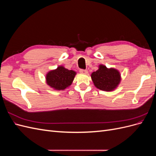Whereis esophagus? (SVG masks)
I'll list each match as a JSON object with an SVG mask.
<instances>
[{
    "mask_svg": "<svg viewBox=\"0 0 156 156\" xmlns=\"http://www.w3.org/2000/svg\"><path fill=\"white\" fill-rule=\"evenodd\" d=\"M79 72L82 74H88V71L87 69H80Z\"/></svg>",
    "mask_w": 156,
    "mask_h": 156,
    "instance_id": "34e87169",
    "label": "esophagus"
}]
</instances>
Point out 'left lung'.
<instances>
[{
    "label": "left lung",
    "instance_id": "1",
    "mask_svg": "<svg viewBox=\"0 0 156 156\" xmlns=\"http://www.w3.org/2000/svg\"><path fill=\"white\" fill-rule=\"evenodd\" d=\"M98 69L91 74L94 84L101 90L111 92L115 90L121 81L119 71L113 68H107L105 66L99 65Z\"/></svg>",
    "mask_w": 156,
    "mask_h": 156
}]
</instances>
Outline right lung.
<instances>
[{
	"mask_svg": "<svg viewBox=\"0 0 156 156\" xmlns=\"http://www.w3.org/2000/svg\"><path fill=\"white\" fill-rule=\"evenodd\" d=\"M76 72L69 70L62 66L51 70L46 74V83L55 90H64L72 84Z\"/></svg>",
	"mask_w": 156,
	"mask_h": 156,
	"instance_id": "obj_1",
	"label": "right lung"
}]
</instances>
